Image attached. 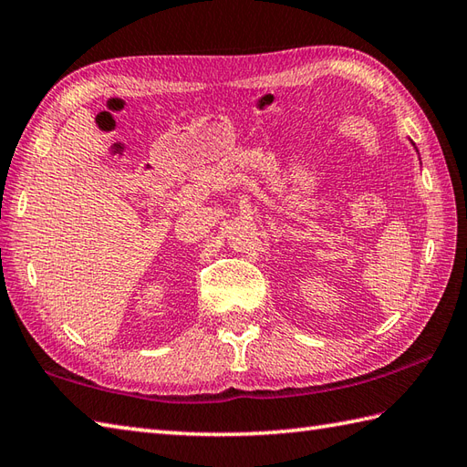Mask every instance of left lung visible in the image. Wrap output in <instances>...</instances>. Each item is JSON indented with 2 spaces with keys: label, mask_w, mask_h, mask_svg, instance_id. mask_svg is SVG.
Segmentation results:
<instances>
[{
  "label": "left lung",
  "mask_w": 467,
  "mask_h": 467,
  "mask_svg": "<svg viewBox=\"0 0 467 467\" xmlns=\"http://www.w3.org/2000/svg\"><path fill=\"white\" fill-rule=\"evenodd\" d=\"M411 145H413V149L417 150V147H415V142H413V140H411ZM417 155H420V150H417Z\"/></svg>",
  "instance_id": "1"
}]
</instances>
